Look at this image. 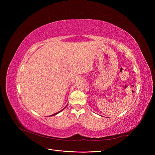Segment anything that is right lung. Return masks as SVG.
<instances>
[{
    "label": "right lung",
    "instance_id": "add662e5",
    "mask_svg": "<svg viewBox=\"0 0 155 155\" xmlns=\"http://www.w3.org/2000/svg\"><path fill=\"white\" fill-rule=\"evenodd\" d=\"M61 110H60V111H59V112H57V113H56V114H53V115H51V116H54V115H56V114H58V113H59V112H61Z\"/></svg>",
    "mask_w": 155,
    "mask_h": 155
}]
</instances>
